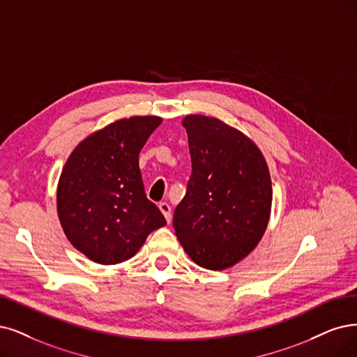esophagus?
I'll return each instance as SVG.
<instances>
[{
    "mask_svg": "<svg viewBox=\"0 0 357 357\" xmlns=\"http://www.w3.org/2000/svg\"><path fill=\"white\" fill-rule=\"evenodd\" d=\"M158 208H160V212L163 213L165 219L167 222H170V219H172V208H170V206L167 203H160V204H158Z\"/></svg>",
    "mask_w": 357,
    "mask_h": 357,
    "instance_id": "34e87169",
    "label": "esophagus"
}]
</instances>
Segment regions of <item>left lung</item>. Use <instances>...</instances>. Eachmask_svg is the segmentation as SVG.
<instances>
[{
  "label": "left lung",
  "instance_id": "left-lung-1",
  "mask_svg": "<svg viewBox=\"0 0 357 357\" xmlns=\"http://www.w3.org/2000/svg\"><path fill=\"white\" fill-rule=\"evenodd\" d=\"M182 126L192 174L175 208V234L199 266L232 268L266 232L272 208L268 163L253 139L218 117L188 114Z\"/></svg>",
  "mask_w": 357,
  "mask_h": 357
}]
</instances>
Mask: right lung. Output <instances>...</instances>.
<instances>
[{
	"mask_svg": "<svg viewBox=\"0 0 357 357\" xmlns=\"http://www.w3.org/2000/svg\"><path fill=\"white\" fill-rule=\"evenodd\" d=\"M158 116L119 119L79 142L57 183V215L66 238L100 265L137 255L166 219L145 197L139 151Z\"/></svg>",
	"mask_w": 357,
	"mask_h": 357,
	"instance_id": "add662e5",
	"label": "right lung"
}]
</instances>
